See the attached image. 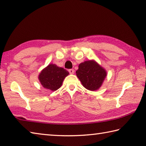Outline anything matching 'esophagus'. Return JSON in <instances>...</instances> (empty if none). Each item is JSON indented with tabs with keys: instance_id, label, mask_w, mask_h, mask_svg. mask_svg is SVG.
<instances>
[{
	"instance_id": "34e87169",
	"label": "esophagus",
	"mask_w": 146,
	"mask_h": 146,
	"mask_svg": "<svg viewBox=\"0 0 146 146\" xmlns=\"http://www.w3.org/2000/svg\"><path fill=\"white\" fill-rule=\"evenodd\" d=\"M68 71H69V73L70 74H73L74 73V70L73 69H70L69 70H68Z\"/></svg>"
}]
</instances>
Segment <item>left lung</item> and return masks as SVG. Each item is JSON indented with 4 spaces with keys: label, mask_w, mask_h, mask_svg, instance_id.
Returning <instances> with one entry per match:
<instances>
[{
    "label": "left lung",
    "mask_w": 146,
    "mask_h": 146,
    "mask_svg": "<svg viewBox=\"0 0 146 146\" xmlns=\"http://www.w3.org/2000/svg\"><path fill=\"white\" fill-rule=\"evenodd\" d=\"M76 73L83 86L92 91L100 88L107 76L103 68L94 61L90 60L80 63Z\"/></svg>",
    "instance_id": "8db88e82"
}]
</instances>
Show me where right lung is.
Here are the masks:
<instances>
[{
    "label": "right lung",
    "mask_w": 146,
    "mask_h": 146,
    "mask_svg": "<svg viewBox=\"0 0 146 146\" xmlns=\"http://www.w3.org/2000/svg\"><path fill=\"white\" fill-rule=\"evenodd\" d=\"M69 73L63 68L50 64L39 75V80L43 87L55 91L62 85L63 80Z\"/></svg>",
    "instance_id": "1"
}]
</instances>
